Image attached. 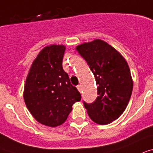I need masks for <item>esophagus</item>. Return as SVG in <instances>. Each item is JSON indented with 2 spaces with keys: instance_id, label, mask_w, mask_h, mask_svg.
Segmentation results:
<instances>
[{
  "instance_id": "esophagus-1",
  "label": "esophagus",
  "mask_w": 153,
  "mask_h": 153,
  "mask_svg": "<svg viewBox=\"0 0 153 153\" xmlns=\"http://www.w3.org/2000/svg\"><path fill=\"white\" fill-rule=\"evenodd\" d=\"M76 88H77V89L79 92H81V90H82V88H81V85H77L76 86Z\"/></svg>"
}]
</instances>
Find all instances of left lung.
<instances>
[{"mask_svg": "<svg viewBox=\"0 0 153 153\" xmlns=\"http://www.w3.org/2000/svg\"><path fill=\"white\" fill-rule=\"evenodd\" d=\"M87 61L97 85V100L84 102L91 120L108 125L124 112L132 95L133 81L124 56L105 41L96 39L76 47Z\"/></svg>", "mask_w": 153, "mask_h": 153, "instance_id": "left-lung-1", "label": "left lung"}]
</instances>
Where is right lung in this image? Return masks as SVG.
Segmentation results:
<instances>
[{"instance_id":"1","label":"right lung","mask_w":153,"mask_h":153,"mask_svg":"<svg viewBox=\"0 0 153 153\" xmlns=\"http://www.w3.org/2000/svg\"><path fill=\"white\" fill-rule=\"evenodd\" d=\"M65 51L63 45L45 47L32 64L24 88V100L32 116L52 128L65 123L73 104L81 99L62 67Z\"/></svg>"}]
</instances>
